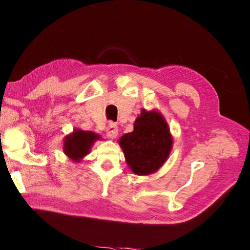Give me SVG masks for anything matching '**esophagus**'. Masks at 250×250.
Instances as JSON below:
<instances>
[{"instance_id": "obj_1", "label": "esophagus", "mask_w": 250, "mask_h": 250, "mask_svg": "<svg viewBox=\"0 0 250 250\" xmlns=\"http://www.w3.org/2000/svg\"><path fill=\"white\" fill-rule=\"evenodd\" d=\"M117 134H118V127H117L116 124H114V123L108 124V125L106 127V136L108 138L113 139L117 136Z\"/></svg>"}]
</instances>
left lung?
<instances>
[{
  "instance_id": "1",
  "label": "left lung",
  "mask_w": 250,
  "mask_h": 250,
  "mask_svg": "<svg viewBox=\"0 0 250 250\" xmlns=\"http://www.w3.org/2000/svg\"><path fill=\"white\" fill-rule=\"evenodd\" d=\"M173 139L168 124L157 111L143 110L134 123L133 132L119 139L125 162L137 175L154 173L167 161Z\"/></svg>"
}]
</instances>
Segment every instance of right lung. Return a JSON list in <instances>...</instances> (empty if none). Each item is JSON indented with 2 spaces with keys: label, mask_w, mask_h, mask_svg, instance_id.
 Here are the masks:
<instances>
[{
  "label": "right lung",
  "mask_w": 250,
  "mask_h": 250,
  "mask_svg": "<svg viewBox=\"0 0 250 250\" xmlns=\"http://www.w3.org/2000/svg\"><path fill=\"white\" fill-rule=\"evenodd\" d=\"M98 139L100 136L94 132L75 129L72 134L64 138L63 152L73 162L78 163L88 154L91 146Z\"/></svg>",
  "instance_id": "1"
}]
</instances>
